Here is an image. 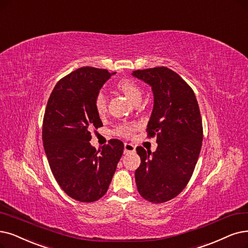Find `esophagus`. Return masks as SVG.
<instances>
[{
	"instance_id": "esophagus-1",
	"label": "esophagus",
	"mask_w": 248,
	"mask_h": 248,
	"mask_svg": "<svg viewBox=\"0 0 248 248\" xmlns=\"http://www.w3.org/2000/svg\"><path fill=\"white\" fill-rule=\"evenodd\" d=\"M135 152V146L131 143L125 142L124 143V154H128V153H134Z\"/></svg>"
}]
</instances>
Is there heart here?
<instances>
[{"label": "heart", "instance_id": "obj_1", "mask_svg": "<svg viewBox=\"0 0 248 248\" xmlns=\"http://www.w3.org/2000/svg\"><path fill=\"white\" fill-rule=\"evenodd\" d=\"M117 88L120 92H122L125 96L132 102L133 104L137 101H140L141 98V90L138 84L133 81L132 79L129 78H123L120 79L117 83ZM94 108L98 115H103L107 110V104H106V97L103 93H98L94 100ZM135 125H121L118 127L117 133L121 136L128 137L130 136L132 131L134 130Z\"/></svg>", "mask_w": 248, "mask_h": 248}]
</instances>
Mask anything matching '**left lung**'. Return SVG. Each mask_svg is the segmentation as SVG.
<instances>
[{"label":"left lung","mask_w":248,"mask_h":248,"mask_svg":"<svg viewBox=\"0 0 248 248\" xmlns=\"http://www.w3.org/2000/svg\"><path fill=\"white\" fill-rule=\"evenodd\" d=\"M132 75L152 86L154 108L148 136H156V151L137 146L140 166L135 171L137 190L144 200L162 203L179 194L189 182L202 148V122L195 94L167 67L136 70Z\"/></svg>","instance_id":"8db88e82"}]
</instances>
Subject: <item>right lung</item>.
I'll list each match as a JSON object with an SVG mask.
<instances>
[{
  "instance_id": "right-lung-1",
  "label": "right lung",
  "mask_w": 248,
  "mask_h": 248,
  "mask_svg": "<svg viewBox=\"0 0 248 248\" xmlns=\"http://www.w3.org/2000/svg\"><path fill=\"white\" fill-rule=\"evenodd\" d=\"M114 74L106 69L79 68L56 84L46 104L43 141L49 168L65 193L81 202L106 194L123 154L119 140L98 151L90 142L91 130L103 125L94 100Z\"/></svg>"
}]
</instances>
